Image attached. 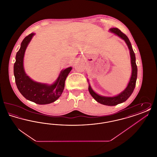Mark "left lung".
<instances>
[{
    "label": "left lung",
    "instance_id": "obj_1",
    "mask_svg": "<svg viewBox=\"0 0 157 157\" xmlns=\"http://www.w3.org/2000/svg\"><path fill=\"white\" fill-rule=\"evenodd\" d=\"M109 30H110V32L113 33L118 36L122 39L125 42V43L127 44V46L129 48V53H130V56H131V67H132V74H131L130 80L127 85V88L125 90H124L122 92H121L120 94H118V95L114 96L112 97H104V96L98 95L94 91V90L92 89L90 84H89L88 90H89V92H90L91 96L94 98L98 102H99L101 104L108 105V106H115V105H117L126 101L129 97L131 95V94H132V92L134 90L135 87V85H136L138 69H137V66H136V62H135L136 59H135V53L132 49V45H131V44L128 37H127L126 35L123 33L118 28H111Z\"/></svg>",
    "mask_w": 157,
    "mask_h": 157
}]
</instances>
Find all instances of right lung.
I'll list each match as a JSON object with an SVG mask.
<instances>
[{
    "label": "right lung",
    "mask_w": 157,
    "mask_h": 157,
    "mask_svg": "<svg viewBox=\"0 0 157 157\" xmlns=\"http://www.w3.org/2000/svg\"><path fill=\"white\" fill-rule=\"evenodd\" d=\"M35 35L32 33L23 40L21 48L16 55L13 72L15 82L21 94L26 99L39 105L49 104L60 97L65 87V82L72 67L61 71L56 81L52 85L33 81L26 75L23 67V58L26 49Z\"/></svg>",
    "instance_id": "right-lung-1"
}]
</instances>
